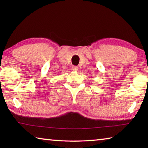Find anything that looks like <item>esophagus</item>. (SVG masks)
I'll return each instance as SVG.
<instances>
[{"instance_id": "obj_1", "label": "esophagus", "mask_w": 148, "mask_h": 148, "mask_svg": "<svg viewBox=\"0 0 148 148\" xmlns=\"http://www.w3.org/2000/svg\"><path fill=\"white\" fill-rule=\"evenodd\" d=\"M72 71H77V70H78V67L76 66H73L72 67Z\"/></svg>"}]
</instances>
